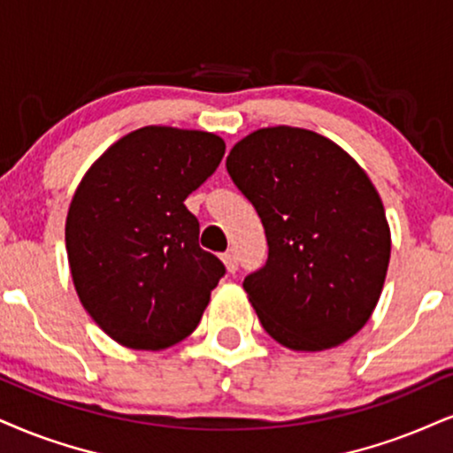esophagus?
I'll list each match as a JSON object with an SVG mask.
<instances>
[{
  "label": "esophagus",
  "instance_id": "esophagus-1",
  "mask_svg": "<svg viewBox=\"0 0 453 453\" xmlns=\"http://www.w3.org/2000/svg\"><path fill=\"white\" fill-rule=\"evenodd\" d=\"M222 258V262H225V266H226V271L228 273H235L237 271V256H235V252H225L220 256Z\"/></svg>",
  "mask_w": 453,
  "mask_h": 453
}]
</instances>
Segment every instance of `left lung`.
I'll return each mask as SVG.
<instances>
[{"label":"left lung","instance_id":"1","mask_svg":"<svg viewBox=\"0 0 453 453\" xmlns=\"http://www.w3.org/2000/svg\"><path fill=\"white\" fill-rule=\"evenodd\" d=\"M226 170L265 226L269 260L245 277L256 315L292 350L353 338L380 300L390 228L370 176L336 142L303 127H262Z\"/></svg>","mask_w":453,"mask_h":453}]
</instances>
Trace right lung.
I'll list each match as a JSON object with an SVG mask.
<instances>
[{
  "label": "right lung",
  "mask_w": 453,
  "mask_h": 453,
  "mask_svg": "<svg viewBox=\"0 0 453 453\" xmlns=\"http://www.w3.org/2000/svg\"><path fill=\"white\" fill-rule=\"evenodd\" d=\"M225 149L211 132L141 127L111 144L73 195L65 225L73 286L121 346L164 350L199 326L225 265L199 248L184 199Z\"/></svg>",
  "instance_id": "right-lung-1"
}]
</instances>
